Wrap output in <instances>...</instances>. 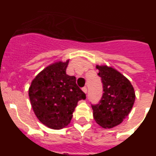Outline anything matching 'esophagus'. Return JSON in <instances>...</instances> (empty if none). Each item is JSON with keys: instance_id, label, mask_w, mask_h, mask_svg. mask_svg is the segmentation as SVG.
<instances>
[{"instance_id": "esophagus-1", "label": "esophagus", "mask_w": 156, "mask_h": 156, "mask_svg": "<svg viewBox=\"0 0 156 156\" xmlns=\"http://www.w3.org/2000/svg\"><path fill=\"white\" fill-rule=\"evenodd\" d=\"M82 90H83V91L84 92L85 94L87 93V88L86 87H83V88H82Z\"/></svg>"}]
</instances>
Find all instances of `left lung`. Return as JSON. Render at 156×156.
<instances>
[{
	"instance_id": "obj_1",
	"label": "left lung",
	"mask_w": 156,
	"mask_h": 156,
	"mask_svg": "<svg viewBox=\"0 0 156 156\" xmlns=\"http://www.w3.org/2000/svg\"><path fill=\"white\" fill-rule=\"evenodd\" d=\"M97 69L103 94L98 104H91L94 119L103 128H112L120 124L132 109L134 90L126 77L114 69L106 66H97Z\"/></svg>"
}]
</instances>
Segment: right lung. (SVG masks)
I'll return each instance as SVG.
<instances>
[{
    "label": "right lung",
    "instance_id": "1",
    "mask_svg": "<svg viewBox=\"0 0 156 156\" xmlns=\"http://www.w3.org/2000/svg\"><path fill=\"white\" fill-rule=\"evenodd\" d=\"M66 62L54 63L32 81L29 96L32 108L43 124L60 129L69 124L73 112L86 94L77 86L75 76L66 74Z\"/></svg>",
    "mask_w": 156,
    "mask_h": 156
}]
</instances>
